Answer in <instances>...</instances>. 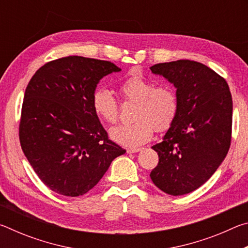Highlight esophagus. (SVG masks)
<instances>
[{
  "label": "esophagus",
  "mask_w": 248,
  "mask_h": 248,
  "mask_svg": "<svg viewBox=\"0 0 248 248\" xmlns=\"http://www.w3.org/2000/svg\"><path fill=\"white\" fill-rule=\"evenodd\" d=\"M139 151H141V148H129L127 149V153H137L139 152Z\"/></svg>",
  "instance_id": "obj_1"
}]
</instances>
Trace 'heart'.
<instances>
[{"label":"heart","instance_id":"b5f03b06","mask_svg":"<svg viewBox=\"0 0 248 248\" xmlns=\"http://www.w3.org/2000/svg\"><path fill=\"white\" fill-rule=\"evenodd\" d=\"M119 93L125 102L136 103L132 124L110 130L115 142L127 146L143 144L152 138L153 131L162 133L169 130L177 118L178 95L170 84H155L148 78L130 77L119 85ZM92 108L98 119L109 125L119 119V105L110 92L96 90L92 96Z\"/></svg>","mask_w":248,"mask_h":248}]
</instances>
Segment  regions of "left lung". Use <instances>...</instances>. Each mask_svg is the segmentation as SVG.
Returning a JSON list of instances; mask_svg holds the SVG:
<instances>
[{"label": "left lung", "mask_w": 248, "mask_h": 248, "mask_svg": "<svg viewBox=\"0 0 248 248\" xmlns=\"http://www.w3.org/2000/svg\"><path fill=\"white\" fill-rule=\"evenodd\" d=\"M177 91V118L161 143L151 179L162 191L180 196L215 174L232 140V95L224 78L200 62L177 60L151 66Z\"/></svg>", "instance_id": "8db88e82"}]
</instances>
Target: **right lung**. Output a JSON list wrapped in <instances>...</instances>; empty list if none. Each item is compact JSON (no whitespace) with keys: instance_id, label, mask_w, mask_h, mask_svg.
Here are the masks:
<instances>
[{"instance_id":"1","label":"right lung","mask_w":248,"mask_h":248,"mask_svg":"<svg viewBox=\"0 0 248 248\" xmlns=\"http://www.w3.org/2000/svg\"><path fill=\"white\" fill-rule=\"evenodd\" d=\"M120 70L110 61L70 56L47 62L29 81L19 120L20 145L41 182L57 194H86L124 154L92 108L99 79Z\"/></svg>"}]
</instances>
